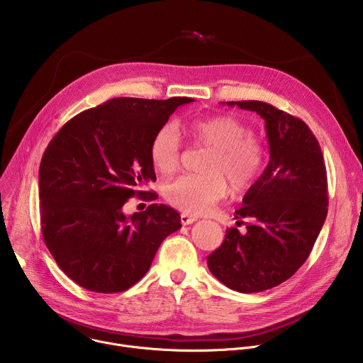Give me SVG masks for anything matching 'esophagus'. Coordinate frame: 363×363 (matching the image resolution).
<instances>
[{
    "mask_svg": "<svg viewBox=\"0 0 363 363\" xmlns=\"http://www.w3.org/2000/svg\"><path fill=\"white\" fill-rule=\"evenodd\" d=\"M196 220H198L196 217H194V216H189V214H186V213L181 214V223H182L184 225H189V224L195 223Z\"/></svg>",
    "mask_w": 363,
    "mask_h": 363,
    "instance_id": "1",
    "label": "esophagus"
}]
</instances>
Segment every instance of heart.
I'll return each instance as SVG.
<instances>
[{
  "label": "heart",
  "mask_w": 363,
  "mask_h": 363,
  "mask_svg": "<svg viewBox=\"0 0 363 363\" xmlns=\"http://www.w3.org/2000/svg\"><path fill=\"white\" fill-rule=\"evenodd\" d=\"M188 129L192 139L211 153L202 168L205 175H181L164 185L168 203L186 214H203L228 194L227 182L235 192H245L255 184L263 171L264 149L241 121L218 115L195 119ZM149 160L164 175L178 168L181 140L175 123L168 122L153 133Z\"/></svg>",
  "instance_id": "obj_1"
}]
</instances>
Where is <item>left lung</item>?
I'll use <instances>...</instances> for the list:
<instances>
[{
	"instance_id": "1",
	"label": "left lung",
	"mask_w": 363,
	"mask_h": 363,
	"mask_svg": "<svg viewBox=\"0 0 363 363\" xmlns=\"http://www.w3.org/2000/svg\"><path fill=\"white\" fill-rule=\"evenodd\" d=\"M227 105L264 119L270 161L235 211L237 220H250L247 233L228 228L206 263L227 287L258 293L281 284L307 260L328 216L326 167L316 136L298 118L258 100Z\"/></svg>"
}]
</instances>
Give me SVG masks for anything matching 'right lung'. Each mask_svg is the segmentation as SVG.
<instances>
[{
	"instance_id": "right-lung-1",
	"label": "right lung",
	"mask_w": 363,
	"mask_h": 363,
	"mask_svg": "<svg viewBox=\"0 0 363 363\" xmlns=\"http://www.w3.org/2000/svg\"><path fill=\"white\" fill-rule=\"evenodd\" d=\"M191 97H115L70 119L48 143L38 171L43 240L59 267L79 286L119 293L149 270L181 216L150 203L129 217L123 205L157 181L149 143Z\"/></svg>"
}]
</instances>
